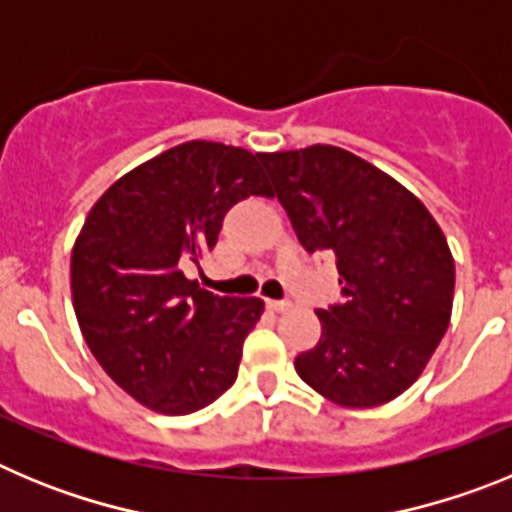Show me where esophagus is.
Listing matches in <instances>:
<instances>
[{
  "mask_svg": "<svg viewBox=\"0 0 512 512\" xmlns=\"http://www.w3.org/2000/svg\"><path fill=\"white\" fill-rule=\"evenodd\" d=\"M266 307L274 312H287V310H292V302L289 300H266Z\"/></svg>",
  "mask_w": 512,
  "mask_h": 512,
  "instance_id": "esophagus-1",
  "label": "esophagus"
}]
</instances>
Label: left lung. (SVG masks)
<instances>
[{
  "label": "left lung",
  "instance_id": "8db88e82",
  "mask_svg": "<svg viewBox=\"0 0 512 512\" xmlns=\"http://www.w3.org/2000/svg\"><path fill=\"white\" fill-rule=\"evenodd\" d=\"M256 156L305 251H330L341 274V305L318 310L323 336L297 356V374L341 408L395 400L449 328L446 235L413 192L343 148Z\"/></svg>",
  "mask_w": 512,
  "mask_h": 512
}]
</instances>
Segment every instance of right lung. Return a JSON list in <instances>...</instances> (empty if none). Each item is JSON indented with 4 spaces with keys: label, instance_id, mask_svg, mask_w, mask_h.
<instances>
[{
    "label": "right lung",
    "instance_id": "1",
    "mask_svg": "<svg viewBox=\"0 0 512 512\" xmlns=\"http://www.w3.org/2000/svg\"><path fill=\"white\" fill-rule=\"evenodd\" d=\"M271 197L259 156L189 140L120 176L71 251V297L89 351L130 397L164 415L207 408L238 377L264 300L217 297L184 269L212 251L223 217Z\"/></svg>",
    "mask_w": 512,
    "mask_h": 512
}]
</instances>
